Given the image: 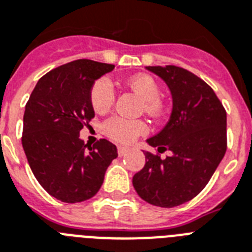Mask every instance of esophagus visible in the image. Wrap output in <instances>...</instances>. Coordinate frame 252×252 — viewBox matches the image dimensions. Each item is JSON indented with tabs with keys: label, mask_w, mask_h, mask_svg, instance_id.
I'll return each mask as SVG.
<instances>
[{
	"label": "esophagus",
	"mask_w": 252,
	"mask_h": 252,
	"mask_svg": "<svg viewBox=\"0 0 252 252\" xmlns=\"http://www.w3.org/2000/svg\"><path fill=\"white\" fill-rule=\"evenodd\" d=\"M129 151V147H126V146H118V154L119 157H123V155H126V153Z\"/></svg>",
	"instance_id": "1"
}]
</instances>
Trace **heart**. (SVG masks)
Returning <instances> with one entry per match:
<instances>
[{
	"label": "heart",
	"mask_w": 252,
	"mask_h": 252,
	"mask_svg": "<svg viewBox=\"0 0 252 252\" xmlns=\"http://www.w3.org/2000/svg\"><path fill=\"white\" fill-rule=\"evenodd\" d=\"M128 85L136 92L146 103L145 110L150 114H159L161 111L160 87L154 77L149 75H134L128 80ZM115 91L112 83L107 77H102L93 84L91 89V103L97 112H106L114 105ZM145 123L138 120H126L120 116H112L103 123V132L110 138L119 142H132L136 137L146 132Z\"/></svg>",
	"instance_id": "heart-1"
}]
</instances>
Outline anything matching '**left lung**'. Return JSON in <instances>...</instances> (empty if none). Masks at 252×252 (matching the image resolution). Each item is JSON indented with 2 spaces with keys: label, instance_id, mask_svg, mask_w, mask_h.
I'll list each match as a JSON object with an SVG mask.
<instances>
[{
  "label": "left lung",
  "instance_id": "left-lung-1",
  "mask_svg": "<svg viewBox=\"0 0 252 252\" xmlns=\"http://www.w3.org/2000/svg\"><path fill=\"white\" fill-rule=\"evenodd\" d=\"M172 94V112L158 134L146 141L161 159L145 151V167L133 176L137 194L147 203L171 208L203 190L226 151V112L212 88L194 73L176 66H149Z\"/></svg>",
  "mask_w": 252,
  "mask_h": 252
}]
</instances>
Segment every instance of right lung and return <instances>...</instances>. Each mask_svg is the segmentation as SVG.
<instances>
[{
	"mask_svg": "<svg viewBox=\"0 0 252 252\" xmlns=\"http://www.w3.org/2000/svg\"><path fill=\"white\" fill-rule=\"evenodd\" d=\"M114 64L79 59L41 77L26 105L22 145L40 185L52 197L77 203L94 197L118 157L114 144L89 146L80 130L94 118L91 89Z\"/></svg>",
	"mask_w": 252,
	"mask_h": 252,
	"instance_id": "add662e5",
	"label": "right lung"
}]
</instances>
